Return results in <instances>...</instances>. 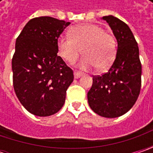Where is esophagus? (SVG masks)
<instances>
[{
	"label": "esophagus",
	"instance_id": "1",
	"mask_svg": "<svg viewBox=\"0 0 153 153\" xmlns=\"http://www.w3.org/2000/svg\"><path fill=\"white\" fill-rule=\"evenodd\" d=\"M81 76H82V74L80 73V72H77V71H74V77H75L76 79H78L79 77H81Z\"/></svg>",
	"mask_w": 153,
	"mask_h": 153
}]
</instances>
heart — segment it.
Wrapping results in <instances>:
<instances>
[{
  "label": "heart",
  "instance_id": "obj_1",
  "mask_svg": "<svg viewBox=\"0 0 153 153\" xmlns=\"http://www.w3.org/2000/svg\"><path fill=\"white\" fill-rule=\"evenodd\" d=\"M70 36H61L57 42L58 53L65 61L73 64L82 53L80 69L87 71L97 67L107 70L116 57V41L112 35L95 24H82L72 27Z\"/></svg>",
  "mask_w": 153,
  "mask_h": 153
}]
</instances>
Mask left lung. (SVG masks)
<instances>
[{"label": "left lung", "instance_id": "8db88e82", "mask_svg": "<svg viewBox=\"0 0 153 153\" xmlns=\"http://www.w3.org/2000/svg\"><path fill=\"white\" fill-rule=\"evenodd\" d=\"M102 19L108 23L117 41V55L106 73L93 76L88 101L96 114L114 118L128 112L138 99L141 64L138 44L129 27L112 15Z\"/></svg>", "mask_w": 153, "mask_h": 153}]
</instances>
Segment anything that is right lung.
<instances>
[{"label": "right lung", "mask_w": 153, "mask_h": 153, "mask_svg": "<svg viewBox=\"0 0 153 153\" xmlns=\"http://www.w3.org/2000/svg\"><path fill=\"white\" fill-rule=\"evenodd\" d=\"M70 22L52 17L29 21L16 40L12 59L13 88L31 114L48 117L64 105L73 71L57 55V42Z\"/></svg>", "instance_id": "1"}]
</instances>
